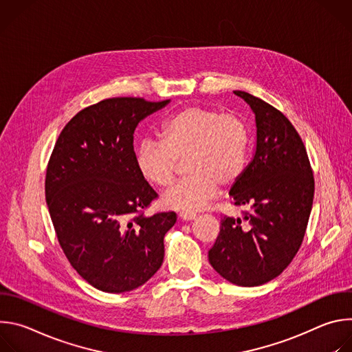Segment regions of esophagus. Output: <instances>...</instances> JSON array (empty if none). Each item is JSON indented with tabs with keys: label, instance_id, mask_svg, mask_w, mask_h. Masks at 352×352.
Segmentation results:
<instances>
[{
	"label": "esophagus",
	"instance_id": "esophagus-1",
	"mask_svg": "<svg viewBox=\"0 0 352 352\" xmlns=\"http://www.w3.org/2000/svg\"><path fill=\"white\" fill-rule=\"evenodd\" d=\"M179 219L184 220V221H189V220L196 219V214L195 213H188V212H181L179 213Z\"/></svg>",
	"mask_w": 352,
	"mask_h": 352
}]
</instances>
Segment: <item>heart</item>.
<instances>
[{"mask_svg":"<svg viewBox=\"0 0 352 352\" xmlns=\"http://www.w3.org/2000/svg\"><path fill=\"white\" fill-rule=\"evenodd\" d=\"M162 142L143 140L135 148V166L143 179L170 186L185 164L189 175L171 188L163 202L181 212L205 209L220 186L230 189L243 177L250 153V132L235 113L190 106L171 116L160 129Z\"/></svg>","mask_w":352,"mask_h":352,"instance_id":"obj_1","label":"heart"}]
</instances>
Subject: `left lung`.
Here are the masks:
<instances>
[{
	"label": "left lung",
	"mask_w": 352,
	"mask_h": 352,
	"mask_svg": "<svg viewBox=\"0 0 352 352\" xmlns=\"http://www.w3.org/2000/svg\"><path fill=\"white\" fill-rule=\"evenodd\" d=\"M252 109L256 150L241 181L231 188L242 219L224 216L209 262L227 281L262 285L283 273L302 243L314 204L315 179L305 144L288 118L246 91Z\"/></svg>",
	"instance_id": "1"
}]
</instances>
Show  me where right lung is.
Masks as SVG:
<instances>
[{
    "mask_svg": "<svg viewBox=\"0 0 352 352\" xmlns=\"http://www.w3.org/2000/svg\"><path fill=\"white\" fill-rule=\"evenodd\" d=\"M170 103L113 97L79 111L63 129L45 173V202L72 267L94 288L125 292L162 266L174 212L144 216L157 197L135 166L133 132Z\"/></svg>",
    "mask_w": 352,
    "mask_h": 352,
    "instance_id": "right-lung-1",
    "label": "right lung"
}]
</instances>
